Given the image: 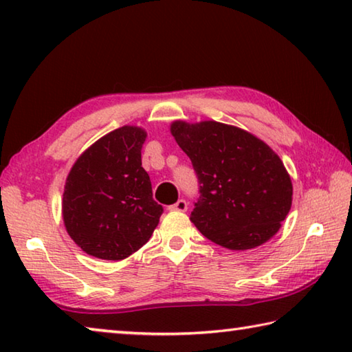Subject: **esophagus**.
Segmentation results:
<instances>
[{
  "label": "esophagus",
  "mask_w": 352,
  "mask_h": 352,
  "mask_svg": "<svg viewBox=\"0 0 352 352\" xmlns=\"http://www.w3.org/2000/svg\"><path fill=\"white\" fill-rule=\"evenodd\" d=\"M170 211H178V212H184L188 210V201L186 200H183V199H180L177 201V204H174L172 205L170 208H169Z\"/></svg>",
  "instance_id": "34e87169"
}]
</instances>
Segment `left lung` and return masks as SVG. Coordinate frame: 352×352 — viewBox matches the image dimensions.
Here are the masks:
<instances>
[{"mask_svg": "<svg viewBox=\"0 0 352 352\" xmlns=\"http://www.w3.org/2000/svg\"><path fill=\"white\" fill-rule=\"evenodd\" d=\"M170 133L199 178L190 222L206 239L248 250L278 233L294 189L281 158L264 141L216 121H175Z\"/></svg>", "mask_w": 352, "mask_h": 352, "instance_id": "obj_1", "label": "left lung"}]
</instances>
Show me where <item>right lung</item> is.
<instances>
[{
  "label": "right lung",
  "instance_id": "right-lung-1",
  "mask_svg": "<svg viewBox=\"0 0 352 352\" xmlns=\"http://www.w3.org/2000/svg\"><path fill=\"white\" fill-rule=\"evenodd\" d=\"M147 133L124 126L83 152L65 183L62 212L68 234L87 254L121 261L151 239L163 206L141 166Z\"/></svg>",
  "mask_w": 352,
  "mask_h": 352
}]
</instances>
